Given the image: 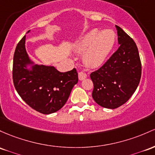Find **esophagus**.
I'll list each match as a JSON object with an SVG mask.
<instances>
[{
    "label": "esophagus",
    "instance_id": "1",
    "mask_svg": "<svg viewBox=\"0 0 155 155\" xmlns=\"http://www.w3.org/2000/svg\"><path fill=\"white\" fill-rule=\"evenodd\" d=\"M87 78V74L84 72H79V79L80 81L83 80V79H86Z\"/></svg>",
    "mask_w": 155,
    "mask_h": 155
}]
</instances>
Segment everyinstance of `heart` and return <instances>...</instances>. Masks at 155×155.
Masks as SVG:
<instances>
[{
	"label": "heart",
	"instance_id": "obj_1",
	"mask_svg": "<svg viewBox=\"0 0 155 155\" xmlns=\"http://www.w3.org/2000/svg\"><path fill=\"white\" fill-rule=\"evenodd\" d=\"M116 41L115 33L111 29L90 31L81 37L74 45L77 53H84L83 61L91 68L100 67L113 50Z\"/></svg>",
	"mask_w": 155,
	"mask_h": 155
}]
</instances>
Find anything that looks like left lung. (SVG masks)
I'll return each instance as SVG.
<instances>
[{
	"mask_svg": "<svg viewBox=\"0 0 155 155\" xmlns=\"http://www.w3.org/2000/svg\"><path fill=\"white\" fill-rule=\"evenodd\" d=\"M118 49L101 68L91 74L93 99L104 108L115 109L125 104L138 86L141 62L135 42L115 25Z\"/></svg>",
	"mask_w": 155,
	"mask_h": 155,
	"instance_id": "1",
	"label": "left lung"
}]
</instances>
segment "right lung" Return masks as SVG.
<instances>
[{
  "label": "right lung",
  "instance_id": "1",
  "mask_svg": "<svg viewBox=\"0 0 155 155\" xmlns=\"http://www.w3.org/2000/svg\"><path fill=\"white\" fill-rule=\"evenodd\" d=\"M12 75L15 87L22 99L32 109L46 115L64 106L78 82L75 68L61 73L52 65L35 64L25 50V35L15 49Z\"/></svg>",
  "mask_w": 155,
  "mask_h": 155
}]
</instances>
